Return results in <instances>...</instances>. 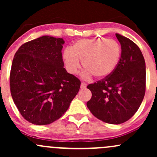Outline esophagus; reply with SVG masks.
Instances as JSON below:
<instances>
[{
  "label": "esophagus",
  "mask_w": 157,
  "mask_h": 157,
  "mask_svg": "<svg viewBox=\"0 0 157 157\" xmlns=\"http://www.w3.org/2000/svg\"><path fill=\"white\" fill-rule=\"evenodd\" d=\"M80 88H81V89H86V84L84 83V82H82V83H81V85H80Z\"/></svg>",
  "instance_id": "obj_1"
}]
</instances>
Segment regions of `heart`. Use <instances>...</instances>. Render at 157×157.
<instances>
[{"label": "heart", "instance_id": "b5f03b06", "mask_svg": "<svg viewBox=\"0 0 157 157\" xmlns=\"http://www.w3.org/2000/svg\"><path fill=\"white\" fill-rule=\"evenodd\" d=\"M121 57V47L117 41L106 38L81 39L72 47L66 48L63 53L65 66L70 74L75 75L80 67L86 70L82 77L89 79L94 75L97 79L109 76L116 69Z\"/></svg>", "mask_w": 157, "mask_h": 157}]
</instances>
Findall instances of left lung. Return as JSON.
<instances>
[{"instance_id":"8db88e82","label":"left lung","mask_w":157,"mask_h":157,"mask_svg":"<svg viewBox=\"0 0 157 157\" xmlns=\"http://www.w3.org/2000/svg\"><path fill=\"white\" fill-rule=\"evenodd\" d=\"M116 37L121 45L120 62L109 76L87 86L92 94L87 107L99 120L118 125L132 117L141 105L146 71L137 45L120 34Z\"/></svg>"}]
</instances>
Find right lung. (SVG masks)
<instances>
[{
	"label": "right lung",
	"mask_w": 157,
	"mask_h": 157,
	"mask_svg": "<svg viewBox=\"0 0 157 157\" xmlns=\"http://www.w3.org/2000/svg\"><path fill=\"white\" fill-rule=\"evenodd\" d=\"M64 43L63 38L42 36L23 44L14 56L11 94L23 117L32 124L58 120L80 89V80L63 67Z\"/></svg>",
	"instance_id": "right-lung-1"
}]
</instances>
